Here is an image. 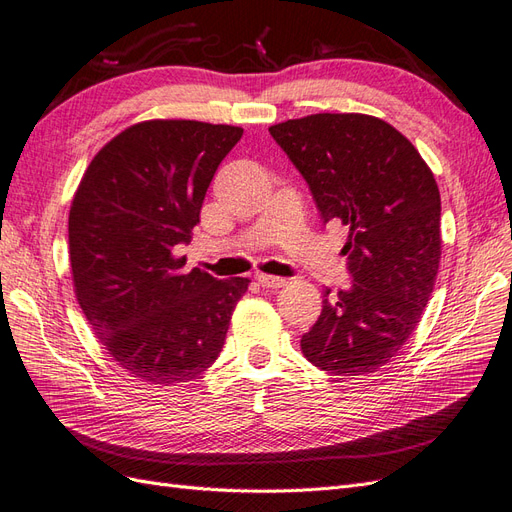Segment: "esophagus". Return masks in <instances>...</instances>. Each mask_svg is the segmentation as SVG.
<instances>
[{
  "mask_svg": "<svg viewBox=\"0 0 512 512\" xmlns=\"http://www.w3.org/2000/svg\"><path fill=\"white\" fill-rule=\"evenodd\" d=\"M257 281L261 287H270V289L283 287L287 283L283 276H272V274H257Z\"/></svg>",
  "mask_w": 512,
  "mask_h": 512,
  "instance_id": "obj_1",
  "label": "esophagus"
}]
</instances>
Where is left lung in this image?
<instances>
[{
  "label": "left lung",
  "instance_id": "1",
  "mask_svg": "<svg viewBox=\"0 0 512 512\" xmlns=\"http://www.w3.org/2000/svg\"><path fill=\"white\" fill-rule=\"evenodd\" d=\"M324 223L341 221L352 285L324 294L302 334L304 358L332 375L384 367L410 339L440 268V191L397 128L362 113H317L270 126Z\"/></svg>",
  "mask_w": 512,
  "mask_h": 512
}]
</instances>
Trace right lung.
<instances>
[{
  "mask_svg": "<svg viewBox=\"0 0 512 512\" xmlns=\"http://www.w3.org/2000/svg\"><path fill=\"white\" fill-rule=\"evenodd\" d=\"M244 130L193 120L126 128L87 167L68 216L77 300L133 377L180 384L221 354L248 279L218 281L173 248L188 242L218 165Z\"/></svg>",
  "mask_w": 512,
  "mask_h": 512,
  "instance_id": "obj_1",
  "label": "right lung"
}]
</instances>
